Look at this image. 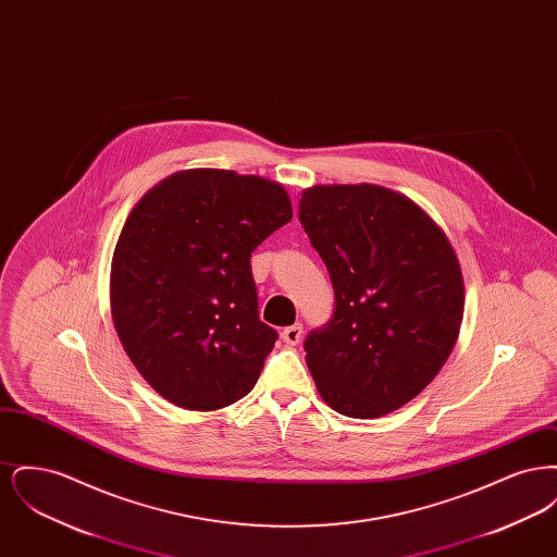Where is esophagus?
Returning <instances> with one entry per match:
<instances>
[{
  "instance_id": "obj_1",
  "label": "esophagus",
  "mask_w": 557,
  "mask_h": 557,
  "mask_svg": "<svg viewBox=\"0 0 557 557\" xmlns=\"http://www.w3.org/2000/svg\"><path fill=\"white\" fill-rule=\"evenodd\" d=\"M282 338H284V343H286V345H298V343H300V338H302V325H300V323H294V325L284 327Z\"/></svg>"
}]
</instances>
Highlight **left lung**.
Here are the masks:
<instances>
[{"mask_svg":"<svg viewBox=\"0 0 557 557\" xmlns=\"http://www.w3.org/2000/svg\"><path fill=\"white\" fill-rule=\"evenodd\" d=\"M298 216L336 296L327 325L305 341L307 368L334 411L382 418L449 359L466 300L459 259L443 227L388 187H307Z\"/></svg>","mask_w":557,"mask_h":557,"instance_id":"1","label":"left lung"}]
</instances>
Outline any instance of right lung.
<instances>
[{"label": "right lung", "mask_w": 557, "mask_h": 557, "mask_svg": "<svg viewBox=\"0 0 557 557\" xmlns=\"http://www.w3.org/2000/svg\"><path fill=\"white\" fill-rule=\"evenodd\" d=\"M292 219L286 187L225 169L164 177L129 212L110 265V313L135 370L177 407L246 397L277 341L259 319L252 250Z\"/></svg>", "instance_id": "right-lung-1"}]
</instances>
